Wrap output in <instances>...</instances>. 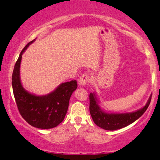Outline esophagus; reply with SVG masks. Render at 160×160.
<instances>
[{
    "label": "esophagus",
    "instance_id": "esophagus-1",
    "mask_svg": "<svg viewBox=\"0 0 160 160\" xmlns=\"http://www.w3.org/2000/svg\"><path fill=\"white\" fill-rule=\"evenodd\" d=\"M91 82V77L90 76H89L88 74L84 73L78 79V84L80 86H84V85L87 84V83H89Z\"/></svg>",
    "mask_w": 160,
    "mask_h": 160
}]
</instances>
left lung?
I'll return each instance as SVG.
<instances>
[{"label":"left lung","mask_w":160,"mask_h":160,"mask_svg":"<svg viewBox=\"0 0 160 160\" xmlns=\"http://www.w3.org/2000/svg\"><path fill=\"white\" fill-rule=\"evenodd\" d=\"M152 95L146 106L131 113H108L100 108L95 93L89 94V112L96 125L106 130H116L125 128L141 117L149 106Z\"/></svg>","instance_id":"1"}]
</instances>
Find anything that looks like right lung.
Instances as JSON below:
<instances>
[{
    "mask_svg": "<svg viewBox=\"0 0 160 160\" xmlns=\"http://www.w3.org/2000/svg\"><path fill=\"white\" fill-rule=\"evenodd\" d=\"M34 41L24 47L14 65L12 73L13 92L19 113L28 124L39 129H51L64 119L70 98L77 88V82L73 80L62 83L55 90L43 96L35 95L25 90L19 76L22 55Z\"/></svg>",
    "mask_w": 160,
    "mask_h": 160,
    "instance_id": "1",
    "label": "right lung"
}]
</instances>
